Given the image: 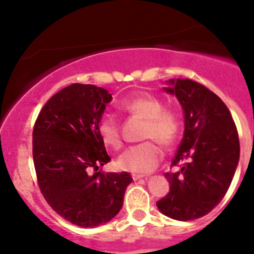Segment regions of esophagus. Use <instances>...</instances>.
I'll return each mask as SVG.
<instances>
[{
	"instance_id": "1",
	"label": "esophagus",
	"mask_w": 254,
	"mask_h": 254,
	"mask_svg": "<svg viewBox=\"0 0 254 254\" xmlns=\"http://www.w3.org/2000/svg\"><path fill=\"white\" fill-rule=\"evenodd\" d=\"M141 178H143V176L141 175H132V179H134V181H139V179Z\"/></svg>"
}]
</instances>
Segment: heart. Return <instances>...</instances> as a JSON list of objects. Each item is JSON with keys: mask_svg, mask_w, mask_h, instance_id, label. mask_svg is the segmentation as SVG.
Instances as JSON below:
<instances>
[{"mask_svg": "<svg viewBox=\"0 0 254 254\" xmlns=\"http://www.w3.org/2000/svg\"><path fill=\"white\" fill-rule=\"evenodd\" d=\"M123 111L139 115L147 124L143 130L145 139H156L165 146H171L178 137L181 122L175 112L163 109V103L147 93L135 94L120 103ZM98 132L104 143L113 148L122 146V132L118 120L113 115H104L98 124ZM163 152L156 141H145L130 146L118 158L123 171L146 175L155 170L162 158Z\"/></svg>", "mask_w": 254, "mask_h": 254, "instance_id": "obj_1", "label": "heart"}]
</instances>
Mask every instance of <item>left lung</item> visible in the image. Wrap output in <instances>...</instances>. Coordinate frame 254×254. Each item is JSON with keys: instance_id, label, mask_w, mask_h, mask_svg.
Wrapping results in <instances>:
<instances>
[{"instance_id": "1", "label": "left lung", "mask_w": 254, "mask_h": 254, "mask_svg": "<svg viewBox=\"0 0 254 254\" xmlns=\"http://www.w3.org/2000/svg\"><path fill=\"white\" fill-rule=\"evenodd\" d=\"M166 93L175 96L184 115L183 139L166 173L170 193L157 201L163 215L179 221L209 214L221 201L240 161V140L231 113L205 86L191 79H168Z\"/></svg>"}]
</instances>
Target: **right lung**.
Returning <instances> with one entry per match:
<instances>
[{
	"mask_svg": "<svg viewBox=\"0 0 254 254\" xmlns=\"http://www.w3.org/2000/svg\"><path fill=\"white\" fill-rule=\"evenodd\" d=\"M112 99L102 87L73 83L49 99L33 130L42 194L54 211L81 227L117 216L132 182L127 172H97L111 161L98 124Z\"/></svg>",
	"mask_w": 254,
	"mask_h": 254,
	"instance_id": "right-lung-1",
	"label": "right lung"
}]
</instances>
